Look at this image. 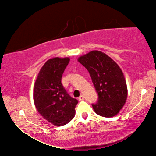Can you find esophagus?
Wrapping results in <instances>:
<instances>
[{
	"label": "esophagus",
	"instance_id": "obj_1",
	"mask_svg": "<svg viewBox=\"0 0 156 156\" xmlns=\"http://www.w3.org/2000/svg\"><path fill=\"white\" fill-rule=\"evenodd\" d=\"M83 100H84V96L83 95V94H81V95L78 98V101H83Z\"/></svg>",
	"mask_w": 156,
	"mask_h": 156
}]
</instances>
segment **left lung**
Listing matches in <instances>:
<instances>
[{"mask_svg": "<svg viewBox=\"0 0 156 156\" xmlns=\"http://www.w3.org/2000/svg\"><path fill=\"white\" fill-rule=\"evenodd\" d=\"M89 71L98 94V101L92 104L94 112L103 117L117 115L124 106L128 88L119 65L105 53L92 51L78 58Z\"/></svg>", "mask_w": 156, "mask_h": 156, "instance_id": "obj_1", "label": "left lung"}]
</instances>
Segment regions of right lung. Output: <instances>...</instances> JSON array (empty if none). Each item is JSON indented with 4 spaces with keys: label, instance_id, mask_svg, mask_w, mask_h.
Instances as JSON below:
<instances>
[{
    "label": "right lung",
    "instance_id": "obj_1",
    "mask_svg": "<svg viewBox=\"0 0 156 156\" xmlns=\"http://www.w3.org/2000/svg\"><path fill=\"white\" fill-rule=\"evenodd\" d=\"M69 58H50L40 69L34 87L36 108L44 119L55 126L69 122L76 114L78 101L67 94L62 83Z\"/></svg>",
    "mask_w": 156,
    "mask_h": 156
}]
</instances>
